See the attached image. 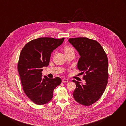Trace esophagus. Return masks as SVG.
I'll return each instance as SVG.
<instances>
[{
  "mask_svg": "<svg viewBox=\"0 0 126 126\" xmlns=\"http://www.w3.org/2000/svg\"><path fill=\"white\" fill-rule=\"evenodd\" d=\"M69 81V80L68 79H66V78H63L62 79V82H63V83H67Z\"/></svg>",
  "mask_w": 126,
  "mask_h": 126,
  "instance_id": "obj_1",
  "label": "esophagus"
}]
</instances>
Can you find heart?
Instances as JSON below:
<instances>
[{"mask_svg":"<svg viewBox=\"0 0 126 126\" xmlns=\"http://www.w3.org/2000/svg\"><path fill=\"white\" fill-rule=\"evenodd\" d=\"M64 51L65 54L70 53L71 52H74V48L69 46H66L64 47Z\"/></svg>","mask_w":126,"mask_h":126,"instance_id":"1","label":"heart"}]
</instances>
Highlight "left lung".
I'll return each mask as SVG.
<instances>
[{"label":"left lung","instance_id":"obj_1","mask_svg":"<svg viewBox=\"0 0 126 126\" xmlns=\"http://www.w3.org/2000/svg\"><path fill=\"white\" fill-rule=\"evenodd\" d=\"M69 42L78 52L77 67L82 71L85 84L73 80L76 87L73 95L78 103L86 106L97 101L104 92L108 79V60L97 41L86 37L70 38Z\"/></svg>","mask_w":126,"mask_h":126}]
</instances>
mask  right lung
I'll return each instance as SVG.
<instances>
[{"label":"right lung","instance_id":"right-lung-1","mask_svg":"<svg viewBox=\"0 0 126 126\" xmlns=\"http://www.w3.org/2000/svg\"><path fill=\"white\" fill-rule=\"evenodd\" d=\"M64 38L41 37L32 40L20 53L17 69L23 91L35 104L42 105L53 98V91L62 81L60 78L42 77V68L48 66L51 54L63 42Z\"/></svg>","mask_w":126,"mask_h":126}]
</instances>
